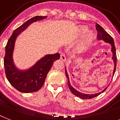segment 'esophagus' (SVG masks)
<instances>
[{
    "label": "esophagus",
    "mask_w": 120,
    "mask_h": 120,
    "mask_svg": "<svg viewBox=\"0 0 120 120\" xmlns=\"http://www.w3.org/2000/svg\"><path fill=\"white\" fill-rule=\"evenodd\" d=\"M60 60H62V61H64V62H65L66 61V56L64 54V53H61V55H60Z\"/></svg>",
    "instance_id": "esophagus-1"
}]
</instances>
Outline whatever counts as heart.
<instances>
[{
	"label": "heart",
	"instance_id": "1",
	"mask_svg": "<svg viewBox=\"0 0 120 120\" xmlns=\"http://www.w3.org/2000/svg\"><path fill=\"white\" fill-rule=\"evenodd\" d=\"M87 30V27L84 26V25L79 26V28H78V33H79L80 35L84 34L86 32V31ZM94 37H95L94 34H93L92 32H90L88 33V34L86 35V36L85 37V38H84V41H85V43L91 42V41L94 39Z\"/></svg>",
	"mask_w": 120,
	"mask_h": 120
}]
</instances>
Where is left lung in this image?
I'll use <instances>...</instances> for the list:
<instances>
[{"label":"left lung","mask_w":120,"mask_h":120,"mask_svg":"<svg viewBox=\"0 0 120 120\" xmlns=\"http://www.w3.org/2000/svg\"><path fill=\"white\" fill-rule=\"evenodd\" d=\"M96 29H97V32H98V34H97V38H98V40H104L105 42L110 43L111 45H112V53H113L112 59L113 60L114 64H115V67H114V70L113 72V75H114L116 70V49L115 46V43H114V40L112 37L110 36V35L108 34V33L104 29H103V28L101 26H100V25H99V24H98V23H96ZM65 74L68 79V86L69 89L70 90L71 92L73 93V95H75V96H77V97H79V98H80L82 99H91L94 98V97H97V96H98L99 95H100L101 93L104 92L108 86H107L102 91H100V92H99V93H95V94H85V93H80V92L78 91L77 90H76L71 85V84L70 83L69 77H68V75L67 71V70H66V68Z\"/></svg>","instance_id":"8db88e82"}]
</instances>
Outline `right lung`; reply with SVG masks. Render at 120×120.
<instances>
[{
	"mask_svg": "<svg viewBox=\"0 0 120 120\" xmlns=\"http://www.w3.org/2000/svg\"><path fill=\"white\" fill-rule=\"evenodd\" d=\"M46 18L47 16H35L28 20L13 32L5 47L4 62L6 77L10 83L20 92L31 93L39 90L44 84L47 74L54 61L60 58V55L58 53L47 55L26 70L18 69L14 65L13 52L18 35L32 23Z\"/></svg>",
	"mask_w": 120,
	"mask_h": 120,
	"instance_id": "obj_1",
	"label": "right lung"
}]
</instances>
